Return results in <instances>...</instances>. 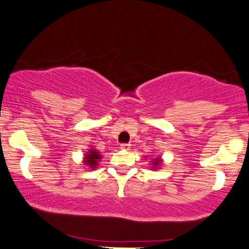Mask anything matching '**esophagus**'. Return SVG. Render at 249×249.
I'll return each mask as SVG.
<instances>
[{"label": "esophagus", "instance_id": "obj_1", "mask_svg": "<svg viewBox=\"0 0 249 249\" xmlns=\"http://www.w3.org/2000/svg\"><path fill=\"white\" fill-rule=\"evenodd\" d=\"M121 149L122 150H129L131 149V144H129V143H123V144H121Z\"/></svg>", "mask_w": 249, "mask_h": 249}]
</instances>
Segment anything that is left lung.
Masks as SVG:
<instances>
[{
  "label": "left lung",
  "instance_id": "8db88e82",
  "mask_svg": "<svg viewBox=\"0 0 249 249\" xmlns=\"http://www.w3.org/2000/svg\"><path fill=\"white\" fill-rule=\"evenodd\" d=\"M159 163H160V158L155 159V160H153V167L152 168H155L156 166H159Z\"/></svg>",
  "mask_w": 249,
  "mask_h": 249
}]
</instances>
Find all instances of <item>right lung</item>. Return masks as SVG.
Here are the masks:
<instances>
[{
	"instance_id": "1",
	"label": "right lung",
	"mask_w": 249,
	"mask_h": 249,
	"mask_svg": "<svg viewBox=\"0 0 249 249\" xmlns=\"http://www.w3.org/2000/svg\"><path fill=\"white\" fill-rule=\"evenodd\" d=\"M100 155L94 150H90V151L86 155V163L91 168H96L98 164V160L100 159Z\"/></svg>"
}]
</instances>
